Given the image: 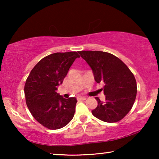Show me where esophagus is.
Wrapping results in <instances>:
<instances>
[{
	"label": "esophagus",
	"instance_id": "34e87169",
	"mask_svg": "<svg viewBox=\"0 0 159 159\" xmlns=\"http://www.w3.org/2000/svg\"><path fill=\"white\" fill-rule=\"evenodd\" d=\"M77 99L79 101H81V100H85L86 99V98H85V97H78L77 98Z\"/></svg>",
	"mask_w": 159,
	"mask_h": 159
}]
</instances>
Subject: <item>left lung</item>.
<instances>
[{
    "instance_id": "left-lung-1",
    "label": "left lung",
    "mask_w": 159,
    "mask_h": 159,
    "mask_svg": "<svg viewBox=\"0 0 159 159\" xmlns=\"http://www.w3.org/2000/svg\"><path fill=\"white\" fill-rule=\"evenodd\" d=\"M79 53L92 69L98 83H103L105 102L95 99L98 105L92 114L102 121L115 123L130 111L137 95V83L128 67L111 53L84 50Z\"/></svg>"
}]
</instances>
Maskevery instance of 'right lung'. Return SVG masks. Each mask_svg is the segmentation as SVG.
<instances>
[{"mask_svg":"<svg viewBox=\"0 0 159 159\" xmlns=\"http://www.w3.org/2000/svg\"><path fill=\"white\" fill-rule=\"evenodd\" d=\"M77 57L76 52L51 54L36 64L26 80V105L35 119L50 130L64 127L74 116L76 98L65 99L57 90Z\"/></svg>","mask_w":159,"mask_h":159,"instance_id":"obj_1","label":"right lung"}]
</instances>
